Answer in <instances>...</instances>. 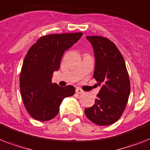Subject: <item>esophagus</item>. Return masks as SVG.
<instances>
[{
    "mask_svg": "<svg viewBox=\"0 0 150 150\" xmlns=\"http://www.w3.org/2000/svg\"><path fill=\"white\" fill-rule=\"evenodd\" d=\"M76 93H78V94H81V93H83V91L81 89L76 88Z\"/></svg>",
    "mask_w": 150,
    "mask_h": 150,
    "instance_id": "1",
    "label": "esophagus"
}]
</instances>
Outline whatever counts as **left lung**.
Instances as JSON below:
<instances>
[{"label":"left lung","instance_id":"8db88e82","mask_svg":"<svg viewBox=\"0 0 150 150\" xmlns=\"http://www.w3.org/2000/svg\"><path fill=\"white\" fill-rule=\"evenodd\" d=\"M86 38L93 49V77L101 89L95 104L84 112L93 122L108 126L120 118L127 106L130 93L128 72L122 54L112 41L99 36H86Z\"/></svg>","mask_w":150,"mask_h":150}]
</instances>
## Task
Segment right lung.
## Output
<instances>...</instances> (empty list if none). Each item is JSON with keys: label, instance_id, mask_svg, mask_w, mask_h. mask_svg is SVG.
<instances>
[{"label": "right lung", "instance_id": "add662e5", "mask_svg": "<svg viewBox=\"0 0 150 150\" xmlns=\"http://www.w3.org/2000/svg\"><path fill=\"white\" fill-rule=\"evenodd\" d=\"M82 35L71 33L44 36L28 50L20 75V89L24 106L33 119L50 120L59 112L63 100L74 94V86L61 87L52 83V76L59 70L64 52Z\"/></svg>", "mask_w": 150, "mask_h": 150}]
</instances>
